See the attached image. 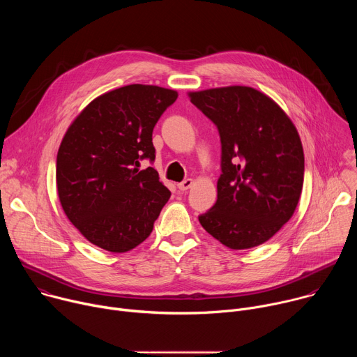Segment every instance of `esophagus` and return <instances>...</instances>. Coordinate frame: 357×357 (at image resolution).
I'll return each instance as SVG.
<instances>
[{
  "label": "esophagus",
  "instance_id": "1",
  "mask_svg": "<svg viewBox=\"0 0 357 357\" xmlns=\"http://www.w3.org/2000/svg\"><path fill=\"white\" fill-rule=\"evenodd\" d=\"M192 185H193V181H192V179H185V181H182L181 183H178V189H179V190H188L189 188H192Z\"/></svg>",
  "mask_w": 357,
  "mask_h": 357
}]
</instances>
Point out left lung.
<instances>
[{
	"label": "left lung",
	"mask_w": 357,
	"mask_h": 357,
	"mask_svg": "<svg viewBox=\"0 0 357 357\" xmlns=\"http://www.w3.org/2000/svg\"><path fill=\"white\" fill-rule=\"evenodd\" d=\"M222 142L218 200L202 227L233 250L260 245L294 215L303 185V149L282 109L264 93L229 86L189 93Z\"/></svg>",
	"instance_id": "obj_1"
}]
</instances>
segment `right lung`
Here are the masks:
<instances>
[{"mask_svg": "<svg viewBox=\"0 0 357 357\" xmlns=\"http://www.w3.org/2000/svg\"><path fill=\"white\" fill-rule=\"evenodd\" d=\"M175 90L130 84L94 98L68 128L56 158L61 205L94 245L126 252L154 229L171 192L142 160H155L152 131Z\"/></svg>", "mask_w": 357, "mask_h": 357, "instance_id": "add662e5", "label": "right lung"}]
</instances>
